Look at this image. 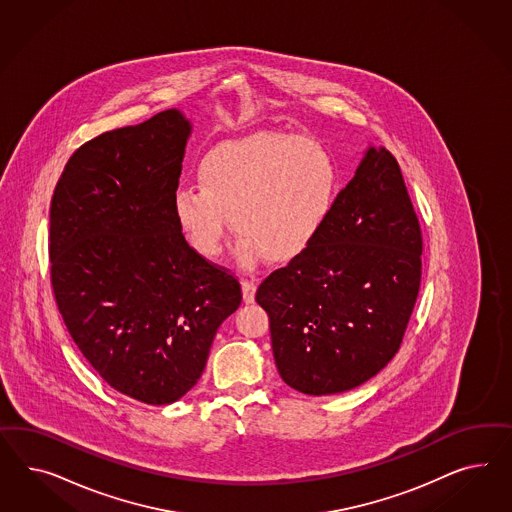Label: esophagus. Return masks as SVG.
<instances>
[{"mask_svg":"<svg viewBox=\"0 0 512 512\" xmlns=\"http://www.w3.org/2000/svg\"><path fill=\"white\" fill-rule=\"evenodd\" d=\"M255 291H257V283L253 279H242V296L246 304L255 302Z\"/></svg>","mask_w":512,"mask_h":512,"instance_id":"esophagus-1","label":"esophagus"}]
</instances>
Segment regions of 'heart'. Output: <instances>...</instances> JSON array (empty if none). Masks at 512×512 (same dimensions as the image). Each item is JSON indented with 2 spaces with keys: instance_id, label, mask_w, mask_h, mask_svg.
Segmentation results:
<instances>
[{
  "instance_id": "1",
  "label": "heart",
  "mask_w": 512,
  "mask_h": 512,
  "mask_svg": "<svg viewBox=\"0 0 512 512\" xmlns=\"http://www.w3.org/2000/svg\"><path fill=\"white\" fill-rule=\"evenodd\" d=\"M201 187H178L172 210L189 244L216 259L229 234H242L236 261L264 255L289 263L323 233L338 195L332 155L306 137L261 133L231 140L204 157Z\"/></svg>"
}]
</instances>
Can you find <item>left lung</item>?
Returning a JSON list of instances; mask_svg holds the SVG:
<instances>
[{"label": "left lung", "instance_id": "left-lung-1", "mask_svg": "<svg viewBox=\"0 0 512 512\" xmlns=\"http://www.w3.org/2000/svg\"><path fill=\"white\" fill-rule=\"evenodd\" d=\"M420 253L419 217L400 165L387 148L372 146L319 238L257 289L281 379L325 396L381 372L419 296Z\"/></svg>", "mask_w": 512, "mask_h": 512}]
</instances>
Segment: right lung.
Listing matches in <instances>:
<instances>
[{
	"label": "right lung",
	"mask_w": 512,
	"mask_h": 512,
	"mask_svg": "<svg viewBox=\"0 0 512 512\" xmlns=\"http://www.w3.org/2000/svg\"><path fill=\"white\" fill-rule=\"evenodd\" d=\"M189 133L169 109L88 140L50 204L63 323L110 387L150 405L197 385L217 328L242 302L238 279L191 248L174 217Z\"/></svg>",
	"instance_id": "obj_1"
}]
</instances>
